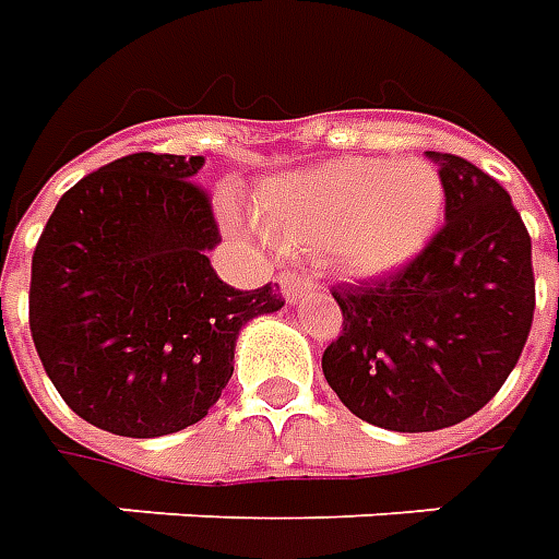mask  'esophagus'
Instances as JSON below:
<instances>
[{"label":"esophagus","mask_w":559,"mask_h":559,"mask_svg":"<svg viewBox=\"0 0 559 559\" xmlns=\"http://www.w3.org/2000/svg\"><path fill=\"white\" fill-rule=\"evenodd\" d=\"M278 284L287 302H299V299H305L308 293L314 290V281L308 278V275H302V272H296V269H290V272H281Z\"/></svg>","instance_id":"esophagus-1"}]
</instances>
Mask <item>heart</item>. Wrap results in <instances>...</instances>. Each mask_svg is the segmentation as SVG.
<instances>
[{"label":"heart","instance_id":"obj_1","mask_svg":"<svg viewBox=\"0 0 559 559\" xmlns=\"http://www.w3.org/2000/svg\"><path fill=\"white\" fill-rule=\"evenodd\" d=\"M443 206V179L425 160L341 158L269 185L260 221L287 251L332 254L344 272L377 278L431 242Z\"/></svg>","mask_w":559,"mask_h":559}]
</instances>
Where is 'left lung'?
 Masks as SVG:
<instances>
[{"label": "left lung", "instance_id": "1", "mask_svg": "<svg viewBox=\"0 0 559 559\" xmlns=\"http://www.w3.org/2000/svg\"><path fill=\"white\" fill-rule=\"evenodd\" d=\"M445 221L407 266L338 284L341 335L323 374L341 404L389 431H440L488 401L512 374L536 308L530 233L493 176L433 155Z\"/></svg>", "mask_w": 559, "mask_h": 559}]
</instances>
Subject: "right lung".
Listing matches in <instances>:
<instances>
[{"instance_id":"1","label":"right lung","mask_w":559,"mask_h":559,"mask_svg":"<svg viewBox=\"0 0 559 559\" xmlns=\"http://www.w3.org/2000/svg\"><path fill=\"white\" fill-rule=\"evenodd\" d=\"M200 155L134 152L56 203L32 254L29 329L47 377L80 419L119 437L182 431L233 374L239 329L278 311V287L236 290Z\"/></svg>"}]
</instances>
